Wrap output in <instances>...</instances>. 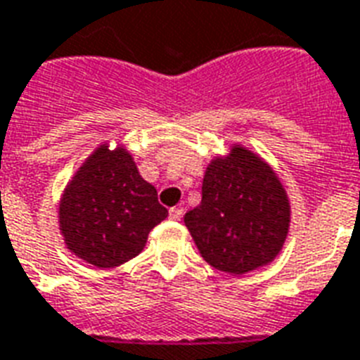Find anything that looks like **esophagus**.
Wrapping results in <instances>:
<instances>
[{"label": "esophagus", "mask_w": 360, "mask_h": 360, "mask_svg": "<svg viewBox=\"0 0 360 360\" xmlns=\"http://www.w3.org/2000/svg\"><path fill=\"white\" fill-rule=\"evenodd\" d=\"M181 217H183V207H172L169 210V219L172 221H179Z\"/></svg>", "instance_id": "obj_1"}]
</instances>
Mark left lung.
Instances as JSON below:
<instances>
[{
    "label": "left lung",
    "mask_w": 360,
    "mask_h": 360,
    "mask_svg": "<svg viewBox=\"0 0 360 360\" xmlns=\"http://www.w3.org/2000/svg\"><path fill=\"white\" fill-rule=\"evenodd\" d=\"M290 205L274 169L236 145L205 169L202 202L185 224L207 264L232 276L276 259L289 234Z\"/></svg>",
    "instance_id": "obj_1"
}]
</instances>
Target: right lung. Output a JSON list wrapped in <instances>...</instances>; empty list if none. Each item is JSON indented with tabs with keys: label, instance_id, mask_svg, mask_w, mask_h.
I'll return each mask as SVG.
<instances>
[{
	"label": "right lung",
	"instance_id": "add662e5",
	"mask_svg": "<svg viewBox=\"0 0 360 360\" xmlns=\"http://www.w3.org/2000/svg\"><path fill=\"white\" fill-rule=\"evenodd\" d=\"M60 230L79 259L113 268L143 251L147 236L168 210L139 175L131 155L103 143L84 160L60 200Z\"/></svg>",
	"mask_w": 360,
	"mask_h": 360
}]
</instances>
